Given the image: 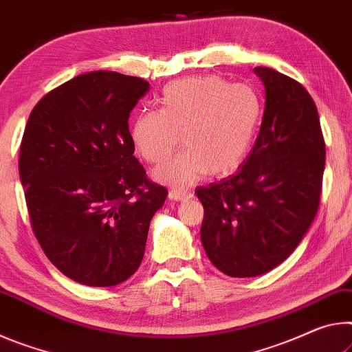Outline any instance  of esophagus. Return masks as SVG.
Masks as SVG:
<instances>
[{"instance_id": "obj_1", "label": "esophagus", "mask_w": 352, "mask_h": 352, "mask_svg": "<svg viewBox=\"0 0 352 352\" xmlns=\"http://www.w3.org/2000/svg\"><path fill=\"white\" fill-rule=\"evenodd\" d=\"M193 195L190 192H182V190H170L168 198L171 201H188Z\"/></svg>"}]
</instances>
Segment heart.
<instances>
[{
    "instance_id": "obj_1",
    "label": "heart",
    "mask_w": 352,
    "mask_h": 352,
    "mask_svg": "<svg viewBox=\"0 0 352 352\" xmlns=\"http://www.w3.org/2000/svg\"><path fill=\"white\" fill-rule=\"evenodd\" d=\"M160 111H142L132 123L135 151L149 164L164 162L179 142L184 151L153 171L155 181L187 188L206 173L226 175L250 153L262 101L246 84L218 76H192L168 84Z\"/></svg>"
}]
</instances>
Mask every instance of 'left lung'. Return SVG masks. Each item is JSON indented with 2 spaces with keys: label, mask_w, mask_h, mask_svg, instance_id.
<instances>
[{
  "label": "left lung",
  "mask_w": 352,
  "mask_h": 352,
  "mask_svg": "<svg viewBox=\"0 0 352 352\" xmlns=\"http://www.w3.org/2000/svg\"><path fill=\"white\" fill-rule=\"evenodd\" d=\"M254 73L265 111L254 146L239 170L198 187L204 207L201 243L230 278L278 267L301 243L320 204L326 146L309 91L268 67Z\"/></svg>",
  "instance_id": "8db88e82"
}]
</instances>
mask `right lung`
Listing matches in <instances>:
<instances>
[{"label":"right lung","mask_w":352,"mask_h":352,"mask_svg":"<svg viewBox=\"0 0 352 352\" xmlns=\"http://www.w3.org/2000/svg\"><path fill=\"white\" fill-rule=\"evenodd\" d=\"M142 78L90 72L40 100L20 146V181L34 234L51 263L90 287L124 282L140 267L166 188L134 155L129 113Z\"/></svg>","instance_id":"obj_1"}]
</instances>
